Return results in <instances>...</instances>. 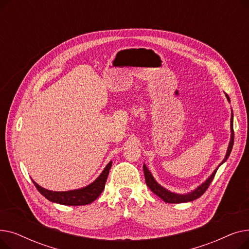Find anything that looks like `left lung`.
I'll list each match as a JSON object with an SVG mask.
<instances>
[{"instance_id":"8db88e82","label":"left lung","mask_w":249,"mask_h":249,"mask_svg":"<svg viewBox=\"0 0 249 249\" xmlns=\"http://www.w3.org/2000/svg\"><path fill=\"white\" fill-rule=\"evenodd\" d=\"M228 102L230 103V99L228 97L227 94H225ZM230 130H231V135H230V141H229V144H228V148L225 154V158L224 160L221 161V163L214 169V172L212 173V175L209 177L200 186H198L195 190L187 193V194H178L175 192L169 191L167 189H165L164 187H162L161 185H160L158 181L155 180V178H153V176L151 175V173L149 172V169L147 168L146 164L144 163L143 164V172H144V177H145V181H146V185L148 186V188L156 195L159 196L160 199H162L165 203H174V204H178V203H187V202H192L196 199L200 198L201 196L207 191V189L210 186V184L212 182L218 168L220 167L221 164H223L229 158V155L231 153L232 147H233V143H234V131H233V113L231 110V120H230Z\"/></svg>"}]
</instances>
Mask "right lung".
Instances as JSON below:
<instances>
[{
	"label": "right lung",
	"mask_w": 249,
	"mask_h": 249,
	"mask_svg": "<svg viewBox=\"0 0 249 249\" xmlns=\"http://www.w3.org/2000/svg\"><path fill=\"white\" fill-rule=\"evenodd\" d=\"M112 166V161H110L106 167L103 169L101 175L89 185L76 189V190H71L65 192H56V191H50L47 189L42 188L39 186L36 181H33L36 189L39 191L42 196L49 200L52 203H57L61 205L67 206H83V205H89L91 202H94L99 196L102 194L103 190L105 189V185H106V180L108 178V175L110 172V168Z\"/></svg>",
	"instance_id": "1"
}]
</instances>
